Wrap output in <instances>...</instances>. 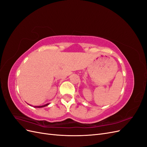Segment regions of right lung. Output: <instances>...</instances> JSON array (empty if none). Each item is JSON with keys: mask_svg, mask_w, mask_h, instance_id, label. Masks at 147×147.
<instances>
[{"mask_svg": "<svg viewBox=\"0 0 147 147\" xmlns=\"http://www.w3.org/2000/svg\"><path fill=\"white\" fill-rule=\"evenodd\" d=\"M49 105V104H45V105H41V106H35V107H36V108H41V107H43L47 106V105Z\"/></svg>", "mask_w": 147, "mask_h": 147, "instance_id": "add662e5", "label": "right lung"}]
</instances>
